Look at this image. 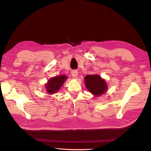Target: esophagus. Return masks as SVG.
Returning a JSON list of instances; mask_svg holds the SVG:
<instances>
[{"instance_id":"esophagus-1","label":"esophagus","mask_w":151,"mask_h":151,"mask_svg":"<svg viewBox=\"0 0 151 151\" xmlns=\"http://www.w3.org/2000/svg\"><path fill=\"white\" fill-rule=\"evenodd\" d=\"M71 74H72V76H73V77L76 78L78 76V71H76V70H74L72 71V72H71Z\"/></svg>"}]
</instances>
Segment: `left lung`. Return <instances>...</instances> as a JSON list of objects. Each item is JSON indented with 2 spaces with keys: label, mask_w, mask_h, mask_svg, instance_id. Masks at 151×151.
I'll use <instances>...</instances> for the list:
<instances>
[{
  "label": "left lung",
  "mask_w": 151,
  "mask_h": 151,
  "mask_svg": "<svg viewBox=\"0 0 151 151\" xmlns=\"http://www.w3.org/2000/svg\"><path fill=\"white\" fill-rule=\"evenodd\" d=\"M85 86L94 96H100L106 93L108 86L106 81L99 75H88L85 77Z\"/></svg>",
  "instance_id": "1"
}]
</instances>
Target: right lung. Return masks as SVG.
Segmentation results:
<instances>
[{
  "label": "right lung",
  "instance_id": "obj_1",
  "mask_svg": "<svg viewBox=\"0 0 151 151\" xmlns=\"http://www.w3.org/2000/svg\"><path fill=\"white\" fill-rule=\"evenodd\" d=\"M67 79L66 75H60L50 78L48 79L45 86L48 94H53L57 93L60 90L61 86Z\"/></svg>",
  "mask_w": 151,
  "mask_h": 151
}]
</instances>
